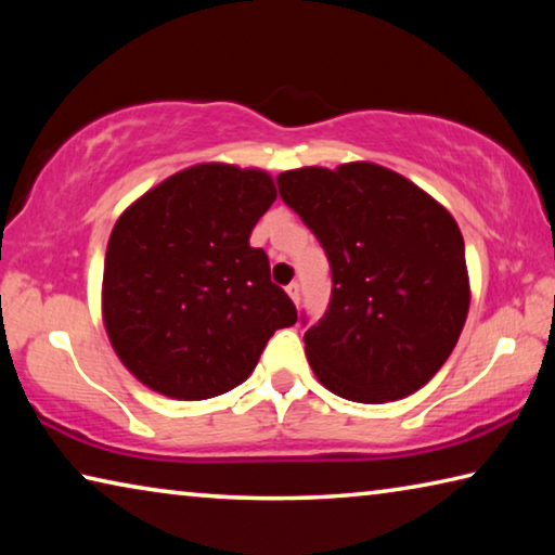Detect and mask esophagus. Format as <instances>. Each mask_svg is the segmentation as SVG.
Segmentation results:
<instances>
[{"label":"esophagus","mask_w":555,"mask_h":555,"mask_svg":"<svg viewBox=\"0 0 555 555\" xmlns=\"http://www.w3.org/2000/svg\"><path fill=\"white\" fill-rule=\"evenodd\" d=\"M286 291H288V296L294 298V304H298V298H300V286L296 284V281H291V284L286 286Z\"/></svg>","instance_id":"34e87169"}]
</instances>
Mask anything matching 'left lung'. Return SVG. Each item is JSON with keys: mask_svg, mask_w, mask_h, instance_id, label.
I'll return each instance as SVG.
<instances>
[{"mask_svg": "<svg viewBox=\"0 0 555 555\" xmlns=\"http://www.w3.org/2000/svg\"><path fill=\"white\" fill-rule=\"evenodd\" d=\"M276 183L331 264V304L304 335L315 377L360 403L424 387L467 318L457 222L418 185L377 164L296 168Z\"/></svg>", "mask_w": 555, "mask_h": 555, "instance_id": "obj_1", "label": "left lung"}]
</instances>
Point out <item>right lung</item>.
I'll return each instance as SVG.
<instances>
[{"instance_id":"add662e5","label":"right lung","mask_w":555,"mask_h":555,"mask_svg":"<svg viewBox=\"0 0 555 555\" xmlns=\"http://www.w3.org/2000/svg\"><path fill=\"white\" fill-rule=\"evenodd\" d=\"M276 201L264 171L201 164L166 178L109 234L102 315L139 382L198 401L237 387L269 337L296 323L249 234Z\"/></svg>"}]
</instances>
